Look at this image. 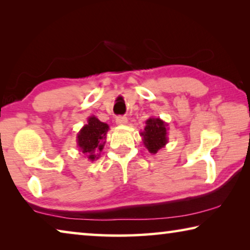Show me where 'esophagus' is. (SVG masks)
<instances>
[{
	"instance_id": "1",
	"label": "esophagus",
	"mask_w": 250,
	"mask_h": 250,
	"mask_svg": "<svg viewBox=\"0 0 250 250\" xmlns=\"http://www.w3.org/2000/svg\"><path fill=\"white\" fill-rule=\"evenodd\" d=\"M116 122L117 125H125L126 122H128V118H126L125 116H118L116 118Z\"/></svg>"
}]
</instances>
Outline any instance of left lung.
Masks as SVG:
<instances>
[{
  "label": "left lung",
  "instance_id": "1",
  "mask_svg": "<svg viewBox=\"0 0 250 250\" xmlns=\"http://www.w3.org/2000/svg\"><path fill=\"white\" fill-rule=\"evenodd\" d=\"M142 135L146 149L153 154L156 153L161 147L166 146L167 142L166 125L159 118H156V119L150 118L146 121V125Z\"/></svg>",
  "mask_w": 250,
  "mask_h": 250
}]
</instances>
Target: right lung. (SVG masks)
Returning a JSON list of instances; mask_svg holds the SVG:
<instances>
[{
	"label": "right lung",
	"mask_w": 250,
	"mask_h": 250,
	"mask_svg": "<svg viewBox=\"0 0 250 250\" xmlns=\"http://www.w3.org/2000/svg\"><path fill=\"white\" fill-rule=\"evenodd\" d=\"M109 125L101 122L96 117H90L88 124L78 133V146L83 153H87L90 160L96 159L95 151H101L104 147L103 140L105 138Z\"/></svg>",
	"instance_id": "right-lung-1"
}]
</instances>
